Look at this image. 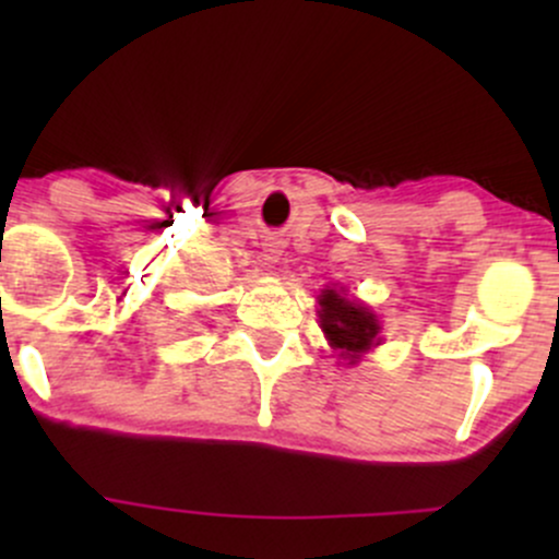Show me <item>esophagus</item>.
Masks as SVG:
<instances>
[{"label":"esophagus","instance_id":"34e87169","mask_svg":"<svg viewBox=\"0 0 559 559\" xmlns=\"http://www.w3.org/2000/svg\"><path fill=\"white\" fill-rule=\"evenodd\" d=\"M265 258L267 260H271V262H275V260H278V254H281V249H278V243H267V249H265Z\"/></svg>","mask_w":559,"mask_h":559}]
</instances>
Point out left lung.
I'll list each match as a JSON object with an SVG mask.
<instances>
[{
  "label": "left lung",
  "instance_id": "8db88e82",
  "mask_svg": "<svg viewBox=\"0 0 559 559\" xmlns=\"http://www.w3.org/2000/svg\"><path fill=\"white\" fill-rule=\"evenodd\" d=\"M318 305L320 329L329 338L331 349H336L346 365L360 362L365 352L381 344V338H378V333H381L378 318L360 301L346 299L336 288H323Z\"/></svg>",
  "mask_w": 559,
  "mask_h": 559
}]
</instances>
